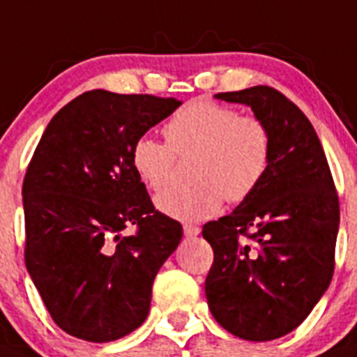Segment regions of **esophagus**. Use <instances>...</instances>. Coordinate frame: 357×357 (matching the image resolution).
<instances>
[{"instance_id":"34e87169","label":"esophagus","mask_w":357,"mask_h":357,"mask_svg":"<svg viewBox=\"0 0 357 357\" xmlns=\"http://www.w3.org/2000/svg\"><path fill=\"white\" fill-rule=\"evenodd\" d=\"M183 230H185V235H187V237H196V235L201 234V228L197 225H185L183 226Z\"/></svg>"}]
</instances>
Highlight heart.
I'll return each instance as SVG.
<instances>
[{"label":"heart","instance_id":"heart-1","mask_svg":"<svg viewBox=\"0 0 357 357\" xmlns=\"http://www.w3.org/2000/svg\"><path fill=\"white\" fill-rule=\"evenodd\" d=\"M167 142L140 136L131 151L136 174L160 192L172 179L176 156H194L190 187H176L156 197L158 208L181 221L215 215L222 201L243 203L264 179L271 163L273 135L257 114H241L231 105L197 98L163 127Z\"/></svg>","mask_w":357,"mask_h":357}]
</instances>
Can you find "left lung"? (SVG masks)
I'll return each instance as SVG.
<instances>
[{"label": "left lung", "mask_w": 357, "mask_h": 357, "mask_svg": "<svg viewBox=\"0 0 357 357\" xmlns=\"http://www.w3.org/2000/svg\"><path fill=\"white\" fill-rule=\"evenodd\" d=\"M215 98L250 105L271 129L273 151L252 196L203 226L213 250L204 291L228 333L269 342L298 327L327 291L340 201L320 138L298 105L269 86Z\"/></svg>", "instance_id": "left-lung-1"}]
</instances>
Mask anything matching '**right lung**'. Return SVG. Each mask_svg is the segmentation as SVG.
<instances>
[{"label": "right lung", "instance_id": "1", "mask_svg": "<svg viewBox=\"0 0 357 357\" xmlns=\"http://www.w3.org/2000/svg\"><path fill=\"white\" fill-rule=\"evenodd\" d=\"M179 105L86 91L52 119L30 160L24 262L52 320L79 340L114 342L140 327L154 277L181 241L131 160L135 142ZM127 225L135 231L123 236Z\"/></svg>", "mask_w": 357, "mask_h": 357}]
</instances>
